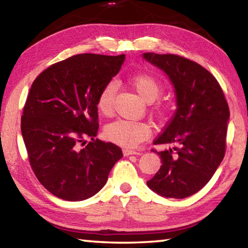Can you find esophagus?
<instances>
[{
	"instance_id": "obj_1",
	"label": "esophagus",
	"mask_w": 248,
	"mask_h": 248,
	"mask_svg": "<svg viewBox=\"0 0 248 248\" xmlns=\"http://www.w3.org/2000/svg\"><path fill=\"white\" fill-rule=\"evenodd\" d=\"M124 156H129V155H140L141 153L140 152H137V151L124 149Z\"/></svg>"
}]
</instances>
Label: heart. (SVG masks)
Returning <instances> with one entry per match:
<instances>
[{"label": "heart", "mask_w": 248, "mask_h": 248, "mask_svg": "<svg viewBox=\"0 0 248 248\" xmlns=\"http://www.w3.org/2000/svg\"><path fill=\"white\" fill-rule=\"evenodd\" d=\"M132 89L144 102H153L161 94L162 87L156 78L149 74H138L130 78ZM117 85L115 82H109L100 92L97 100L98 110L104 115H109L114 106V97ZM105 137L109 141L124 148H136L142 141L148 139L151 128L148 124L141 121L118 119L106 125Z\"/></svg>", "instance_id": "obj_1"}]
</instances>
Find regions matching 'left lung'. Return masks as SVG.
Listing matches in <instances>:
<instances>
[{"mask_svg": "<svg viewBox=\"0 0 248 248\" xmlns=\"http://www.w3.org/2000/svg\"><path fill=\"white\" fill-rule=\"evenodd\" d=\"M142 58L169 77L177 106L154 141V144L175 146L155 151L162 165L146 185L165 198H187L207 185L224 157L228 103L216 78L196 62L176 54L152 52Z\"/></svg>", "mask_w": 248, "mask_h": 248, "instance_id": "left-lung-1", "label": "left lung"}]
</instances>
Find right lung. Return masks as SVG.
<instances>
[{"instance_id": "1", "label": "right lung", "mask_w": 248, "mask_h": 248, "mask_svg": "<svg viewBox=\"0 0 248 248\" xmlns=\"http://www.w3.org/2000/svg\"><path fill=\"white\" fill-rule=\"evenodd\" d=\"M124 58L78 54L50 65L32 83L20 130L33 173L58 198L81 201L96 195L124 156L119 146L95 137L98 96ZM85 137L90 143L79 148Z\"/></svg>"}]
</instances>
